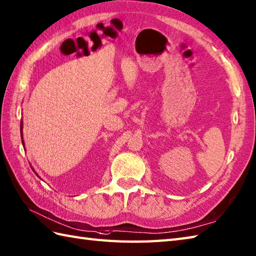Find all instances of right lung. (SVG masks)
Masks as SVG:
<instances>
[{"instance_id": "1", "label": "right lung", "mask_w": 256, "mask_h": 256, "mask_svg": "<svg viewBox=\"0 0 256 256\" xmlns=\"http://www.w3.org/2000/svg\"><path fill=\"white\" fill-rule=\"evenodd\" d=\"M20 134H22V146L25 147V144H24V138H22V121L20 122ZM30 167H32V166H30ZM32 169L34 170V168H32ZM34 174H37V172H34ZM37 176H38V174H37Z\"/></svg>"}]
</instances>
